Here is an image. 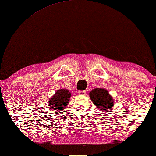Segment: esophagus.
Segmentation results:
<instances>
[{
  "label": "esophagus",
  "mask_w": 156,
  "mask_h": 156,
  "mask_svg": "<svg viewBox=\"0 0 156 156\" xmlns=\"http://www.w3.org/2000/svg\"><path fill=\"white\" fill-rule=\"evenodd\" d=\"M78 93L79 95H84L87 94V92H86L85 90H80L78 92Z\"/></svg>",
  "instance_id": "esophagus-1"
}]
</instances>
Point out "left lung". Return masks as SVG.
I'll return each instance as SVG.
<instances>
[{"label":"left lung","mask_w":156,"mask_h":156,"mask_svg":"<svg viewBox=\"0 0 156 156\" xmlns=\"http://www.w3.org/2000/svg\"><path fill=\"white\" fill-rule=\"evenodd\" d=\"M92 102L99 111L104 112L112 110L114 106V100L107 90L105 88H94L89 92Z\"/></svg>","instance_id":"obj_1"}]
</instances>
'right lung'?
I'll use <instances>...</instances> for the list:
<instances>
[{
    "label": "right lung",
    "instance_id": "1",
    "mask_svg": "<svg viewBox=\"0 0 156 156\" xmlns=\"http://www.w3.org/2000/svg\"><path fill=\"white\" fill-rule=\"evenodd\" d=\"M71 97V92L68 89L61 88L55 92L52 97L49 99L48 108L51 110L62 111L67 107Z\"/></svg>",
    "mask_w": 156,
    "mask_h": 156
}]
</instances>
